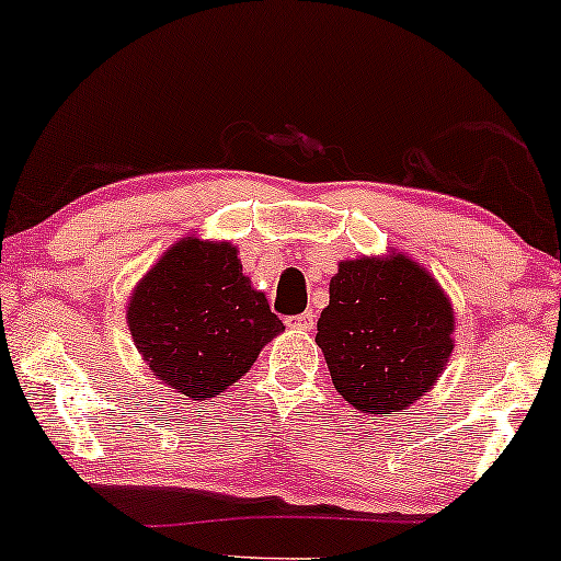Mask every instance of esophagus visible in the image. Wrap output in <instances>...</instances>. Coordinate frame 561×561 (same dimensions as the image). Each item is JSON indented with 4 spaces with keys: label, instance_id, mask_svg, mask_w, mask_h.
Wrapping results in <instances>:
<instances>
[{
    "label": "esophagus",
    "instance_id": "1",
    "mask_svg": "<svg viewBox=\"0 0 561 561\" xmlns=\"http://www.w3.org/2000/svg\"><path fill=\"white\" fill-rule=\"evenodd\" d=\"M288 328H296V330H314V312H304V314H296V317H288Z\"/></svg>",
    "mask_w": 561,
    "mask_h": 561
}]
</instances>
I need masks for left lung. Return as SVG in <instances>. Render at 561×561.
<instances>
[{
    "mask_svg": "<svg viewBox=\"0 0 561 561\" xmlns=\"http://www.w3.org/2000/svg\"><path fill=\"white\" fill-rule=\"evenodd\" d=\"M453 304L405 254L343 260L317 345L335 390L356 411H403L432 390L453 354Z\"/></svg>",
    "mask_w": 561,
    "mask_h": 561,
    "instance_id": "1",
    "label": "left lung"
}]
</instances>
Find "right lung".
<instances>
[{
    "label": "right lung",
    "mask_w": 561,
    "mask_h": 561,
    "mask_svg": "<svg viewBox=\"0 0 561 561\" xmlns=\"http://www.w3.org/2000/svg\"><path fill=\"white\" fill-rule=\"evenodd\" d=\"M127 324L156 377L192 400L228 390L286 330L241 273L237 247L197 237L176 241L142 275Z\"/></svg>",
    "instance_id": "right-lung-1"
}]
</instances>
